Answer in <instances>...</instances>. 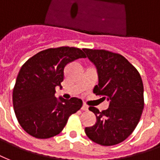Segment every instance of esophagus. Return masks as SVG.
<instances>
[{
	"label": "esophagus",
	"mask_w": 160,
	"mask_h": 160,
	"mask_svg": "<svg viewBox=\"0 0 160 160\" xmlns=\"http://www.w3.org/2000/svg\"><path fill=\"white\" fill-rule=\"evenodd\" d=\"M82 111H88V106H86V105H83V106L82 107Z\"/></svg>",
	"instance_id": "1"
}]
</instances>
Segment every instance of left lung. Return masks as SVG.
Instances as JSON below:
<instances>
[{"label": "left lung", "instance_id": "obj_1", "mask_svg": "<svg viewBox=\"0 0 160 160\" xmlns=\"http://www.w3.org/2000/svg\"><path fill=\"white\" fill-rule=\"evenodd\" d=\"M97 69L99 83L94 88L101 100L110 101L107 110L88 109L96 116L94 126L86 127L88 138L101 146L123 142L136 129L144 108L143 83L134 66L119 53L103 49L83 48Z\"/></svg>", "mask_w": 160, "mask_h": 160}]
</instances>
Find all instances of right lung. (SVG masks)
<instances>
[{
    "instance_id": "1",
    "label": "right lung",
    "mask_w": 160,
    "mask_h": 160,
    "mask_svg": "<svg viewBox=\"0 0 160 160\" xmlns=\"http://www.w3.org/2000/svg\"><path fill=\"white\" fill-rule=\"evenodd\" d=\"M79 58L82 50L60 47L41 51L21 67L12 91L15 115L24 131L38 139L58 135L69 117L82 106L81 99L55 97V88L61 87L64 69Z\"/></svg>"
}]
</instances>
